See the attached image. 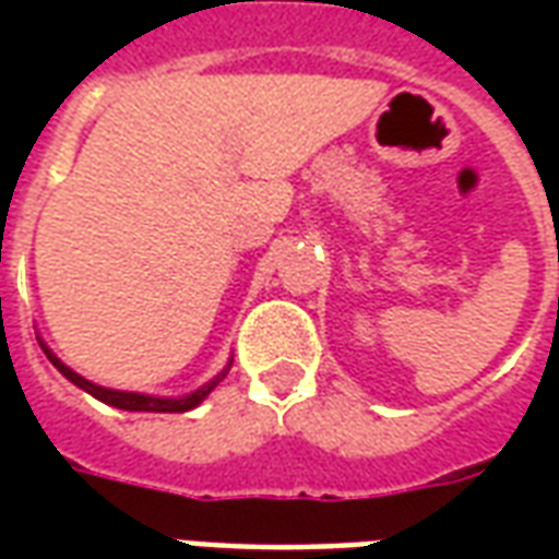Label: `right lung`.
Returning <instances> with one entry per match:
<instances>
[{
	"mask_svg": "<svg viewBox=\"0 0 559 559\" xmlns=\"http://www.w3.org/2000/svg\"><path fill=\"white\" fill-rule=\"evenodd\" d=\"M44 353H47V359H50V362H53L59 371H62V377H68V380H71L74 386H80L83 392H90L92 399L104 401V404H110V407H119V411H131V413H185V411H194L197 404L206 399L209 392L218 386L221 380L227 377V371H230V365H227V368H224V371H221L215 380H209L206 386L194 389L191 395H182V399H155V395H140V392H119V389L95 386V383H90L86 377H80L78 371H71L68 365L59 362V359H56L50 350H44Z\"/></svg>",
	"mask_w": 559,
	"mask_h": 559,
	"instance_id": "1",
	"label": "right lung"
}]
</instances>
